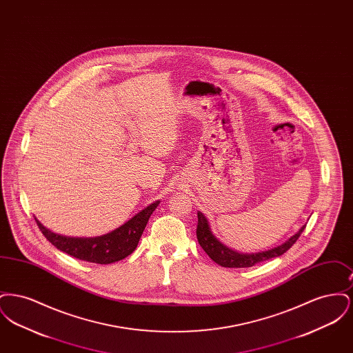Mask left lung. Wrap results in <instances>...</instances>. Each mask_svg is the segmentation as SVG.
Wrapping results in <instances>:
<instances>
[{
	"instance_id": "left-lung-1",
	"label": "left lung",
	"mask_w": 353,
	"mask_h": 353,
	"mask_svg": "<svg viewBox=\"0 0 353 353\" xmlns=\"http://www.w3.org/2000/svg\"><path fill=\"white\" fill-rule=\"evenodd\" d=\"M199 222H197V239L199 243L217 265L222 268H232V269H242V268H252L256 263H261L263 261H269L271 258L279 256L285 254L302 234L305 225H303L301 230L296 234L290 236L285 243L270 249L268 252H252V254H242V252H234L225 246L222 242H219L216 235L212 233L209 222L201 212L197 213Z\"/></svg>"
}]
</instances>
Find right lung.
Returning a JSON list of instances; mask_svg holds the SVG:
<instances>
[{"instance_id": "1", "label": "right lung", "mask_w": 353, "mask_h": 353, "mask_svg": "<svg viewBox=\"0 0 353 353\" xmlns=\"http://www.w3.org/2000/svg\"><path fill=\"white\" fill-rule=\"evenodd\" d=\"M159 203L160 201L153 202L114 232L95 238H74L55 234L46 229L38 219H35V222L42 234L58 250L81 261L108 265L121 261L134 252L148 219Z\"/></svg>"}]
</instances>
